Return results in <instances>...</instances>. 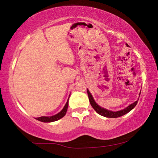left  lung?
Wrapping results in <instances>:
<instances>
[{"label": "left lung", "instance_id": "8db88e82", "mask_svg": "<svg viewBox=\"0 0 158 158\" xmlns=\"http://www.w3.org/2000/svg\"><path fill=\"white\" fill-rule=\"evenodd\" d=\"M126 45L127 47H129V45H128L127 44H126ZM87 93H88V95H89L90 103V105H91L92 107L95 109V111L97 112L98 114L101 115V116H105L106 118H118V117L123 116V115L127 114L128 112L130 111L132 109H133L134 107L137 105V104L138 102V100H137V101H135L134 103L131 104V105L128 106L127 107H126L124 109H123V110L118 111H112L107 110V109H104L99 106L98 104L95 102L94 99H93V96L90 93L89 89H87ZM140 94H141V93H140Z\"/></svg>", "mask_w": 158, "mask_h": 158}]
</instances>
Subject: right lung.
I'll use <instances>...</instances> for the list:
<instances>
[{"instance_id": "right-lung-1", "label": "right lung", "mask_w": 158, "mask_h": 158, "mask_svg": "<svg viewBox=\"0 0 158 158\" xmlns=\"http://www.w3.org/2000/svg\"><path fill=\"white\" fill-rule=\"evenodd\" d=\"M68 100H69V98H68ZM68 101H67L65 106H64L63 109L58 114H56V115H54V116H41L39 118H36V119L37 120V121L44 122V123H50V122L56 121H58V120L60 119L61 118H63L64 116H65L66 112H67V110H68Z\"/></svg>"}]
</instances>
